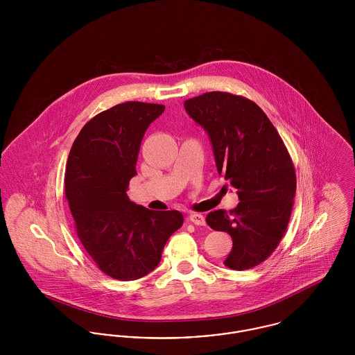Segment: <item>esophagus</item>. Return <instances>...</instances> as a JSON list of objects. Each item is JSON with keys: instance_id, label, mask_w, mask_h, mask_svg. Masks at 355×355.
I'll use <instances>...</instances> for the list:
<instances>
[{"instance_id": "34e87169", "label": "esophagus", "mask_w": 355, "mask_h": 355, "mask_svg": "<svg viewBox=\"0 0 355 355\" xmlns=\"http://www.w3.org/2000/svg\"><path fill=\"white\" fill-rule=\"evenodd\" d=\"M189 220L196 225H205V218L201 214L191 212V215H189Z\"/></svg>"}]
</instances>
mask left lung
<instances>
[{
    "label": "left lung",
    "mask_w": 355,
    "mask_h": 355,
    "mask_svg": "<svg viewBox=\"0 0 355 355\" xmlns=\"http://www.w3.org/2000/svg\"><path fill=\"white\" fill-rule=\"evenodd\" d=\"M184 107L207 131L218 173L239 197L235 209L209 212L205 220L232 238L224 265L251 269L272 255L286 231L296 193L291 155L265 112L245 97L209 92Z\"/></svg>",
    "instance_id": "left-lung-1"
}]
</instances>
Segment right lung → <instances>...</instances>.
I'll list each match as a JSON object with an SVG mask.
<instances>
[{
	"mask_svg": "<svg viewBox=\"0 0 355 355\" xmlns=\"http://www.w3.org/2000/svg\"><path fill=\"white\" fill-rule=\"evenodd\" d=\"M164 110L139 101L104 110L83 125L67 158L64 191L77 235L98 269L114 279L153 272L184 223L178 211H151L127 196L141 139Z\"/></svg>",
	"mask_w": 355,
	"mask_h": 355,
	"instance_id": "1",
	"label": "right lung"
}]
</instances>
